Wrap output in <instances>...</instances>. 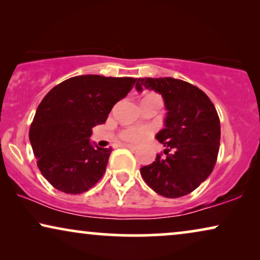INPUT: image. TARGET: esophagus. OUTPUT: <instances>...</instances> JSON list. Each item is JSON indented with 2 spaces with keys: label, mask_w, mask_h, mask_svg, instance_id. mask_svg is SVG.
Segmentation results:
<instances>
[{
  "label": "esophagus",
  "mask_w": 260,
  "mask_h": 260,
  "mask_svg": "<svg viewBox=\"0 0 260 260\" xmlns=\"http://www.w3.org/2000/svg\"><path fill=\"white\" fill-rule=\"evenodd\" d=\"M122 147L127 148V149H133V150H136V149H137L136 145H134V144H123Z\"/></svg>",
  "instance_id": "obj_1"
}]
</instances>
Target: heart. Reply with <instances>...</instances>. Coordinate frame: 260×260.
Wrapping results in <instances>:
<instances>
[{"label":"heart","instance_id":"1","mask_svg":"<svg viewBox=\"0 0 260 260\" xmlns=\"http://www.w3.org/2000/svg\"><path fill=\"white\" fill-rule=\"evenodd\" d=\"M148 135V130L145 129H136V127H130V129L125 130L122 135L124 140L130 142H138L142 138H144Z\"/></svg>","mask_w":260,"mask_h":260}]
</instances>
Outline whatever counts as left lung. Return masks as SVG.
Returning a JSON list of instances; mask_svg holds the SVG:
<instances>
[{
	"instance_id": "8db88e82",
	"label": "left lung",
	"mask_w": 260,
	"mask_h": 260,
	"mask_svg": "<svg viewBox=\"0 0 260 260\" xmlns=\"http://www.w3.org/2000/svg\"><path fill=\"white\" fill-rule=\"evenodd\" d=\"M143 87L157 92L165 102V127L156 138L166 147V156L157 155L151 165L142 167L141 175L162 197H184L197 189L215 166L220 145L218 112L207 94L187 81L138 78L136 90L142 92Z\"/></svg>"
}]
</instances>
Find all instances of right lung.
I'll return each instance as SVG.
<instances>
[{
    "label": "right lung",
    "mask_w": 260,
    "mask_h": 260,
    "mask_svg": "<svg viewBox=\"0 0 260 260\" xmlns=\"http://www.w3.org/2000/svg\"><path fill=\"white\" fill-rule=\"evenodd\" d=\"M136 78L86 74L70 78L45 95L29 141L42 176L66 194L84 193L104 175L111 148L92 143V127L105 123Z\"/></svg>",
    "instance_id": "obj_1"
}]
</instances>
